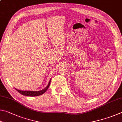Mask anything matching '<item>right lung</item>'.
<instances>
[{
    "mask_svg": "<svg viewBox=\"0 0 122 122\" xmlns=\"http://www.w3.org/2000/svg\"><path fill=\"white\" fill-rule=\"evenodd\" d=\"M51 83V80L49 82V83L45 89H44L43 90H41L40 91H37V92H35V91H27V90H18L17 89L15 88V89L18 91L19 93L21 94L22 95H25V96H39L45 93V92H46V90L48 89L49 85H50Z\"/></svg>",
    "mask_w": 122,
    "mask_h": 122,
    "instance_id": "1",
    "label": "right lung"
}]
</instances>
